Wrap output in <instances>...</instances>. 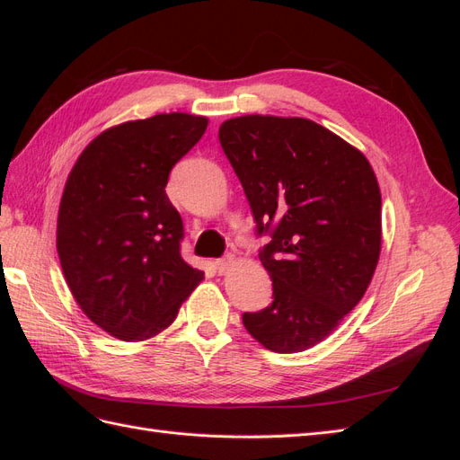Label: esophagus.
Wrapping results in <instances>:
<instances>
[{
  "label": "esophagus",
  "instance_id": "esophagus-1",
  "mask_svg": "<svg viewBox=\"0 0 460 460\" xmlns=\"http://www.w3.org/2000/svg\"><path fill=\"white\" fill-rule=\"evenodd\" d=\"M234 262H235V257L234 255H226L225 259H218L215 262V269H217L218 274H226L234 267Z\"/></svg>",
  "mask_w": 460,
  "mask_h": 460
}]
</instances>
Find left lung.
I'll use <instances>...</instances> for the list:
<instances>
[{
	"instance_id": "8db88e82",
	"label": "left lung",
	"mask_w": 460,
	"mask_h": 460,
	"mask_svg": "<svg viewBox=\"0 0 460 460\" xmlns=\"http://www.w3.org/2000/svg\"><path fill=\"white\" fill-rule=\"evenodd\" d=\"M222 151L257 222L272 303L243 313L267 349L299 353L326 340L363 299L382 247V196L367 157L320 124L245 115L220 124Z\"/></svg>"
}]
</instances>
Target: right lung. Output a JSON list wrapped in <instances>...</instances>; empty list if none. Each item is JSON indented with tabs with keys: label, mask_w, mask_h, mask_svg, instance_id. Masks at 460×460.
<instances>
[{
	"label": "right lung",
	"mask_w": 460,
	"mask_h": 460,
	"mask_svg": "<svg viewBox=\"0 0 460 460\" xmlns=\"http://www.w3.org/2000/svg\"><path fill=\"white\" fill-rule=\"evenodd\" d=\"M207 124L188 113L122 122L97 136L66 178L58 218L65 280L92 323L122 341L169 328L203 280L180 255L184 225L164 188Z\"/></svg>",
	"instance_id": "obj_1"
}]
</instances>
